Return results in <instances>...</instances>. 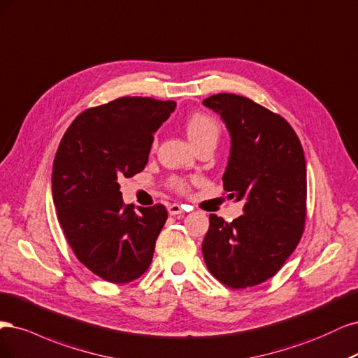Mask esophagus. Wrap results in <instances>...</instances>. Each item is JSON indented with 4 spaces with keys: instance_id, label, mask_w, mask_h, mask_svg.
I'll return each instance as SVG.
<instances>
[{
    "instance_id": "1",
    "label": "esophagus",
    "mask_w": 358,
    "mask_h": 358,
    "mask_svg": "<svg viewBox=\"0 0 358 358\" xmlns=\"http://www.w3.org/2000/svg\"><path fill=\"white\" fill-rule=\"evenodd\" d=\"M168 213L171 215H178V214H182L184 213V206L180 205V203H171L168 206Z\"/></svg>"
}]
</instances>
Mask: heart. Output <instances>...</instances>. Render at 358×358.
I'll list each match as a JSON object with an SVG mask.
<instances>
[{"label":"heart","mask_w":358,"mask_h":358,"mask_svg":"<svg viewBox=\"0 0 358 358\" xmlns=\"http://www.w3.org/2000/svg\"><path fill=\"white\" fill-rule=\"evenodd\" d=\"M184 129H186V134L194 148L206 143L215 145L218 138H220V126H218L215 119L203 113L190 114L184 122ZM171 187L181 194H187L190 192V181L176 177L171 180Z\"/></svg>","instance_id":"heart-1"}]
</instances>
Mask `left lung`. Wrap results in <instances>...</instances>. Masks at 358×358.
I'll list each match as a JSON object with an SVG mask.
<instances>
[{
	"label": "left lung",
	"mask_w": 358,
	"mask_h": 358,
	"mask_svg": "<svg viewBox=\"0 0 358 358\" xmlns=\"http://www.w3.org/2000/svg\"><path fill=\"white\" fill-rule=\"evenodd\" d=\"M203 106L220 114L232 138L224 190L245 201L244 214L230 223L210 214L203 260L226 287H255L282 268L303 235V148L290 123L245 96L218 94Z\"/></svg>",
	"instance_id": "left-lung-1"
}]
</instances>
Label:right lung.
I'll list each match as a JSON object with an SVG mask.
<instances>
[{"label": "right lung", "mask_w": 358, "mask_h": 358, "mask_svg": "<svg viewBox=\"0 0 358 358\" xmlns=\"http://www.w3.org/2000/svg\"><path fill=\"white\" fill-rule=\"evenodd\" d=\"M174 110V101L117 98L80 113L57 147V220L77 259L108 282H131L152 263L166 208L156 203L136 214L123 203L119 180L145 168L153 134Z\"/></svg>", "instance_id": "obj_1"}]
</instances>
